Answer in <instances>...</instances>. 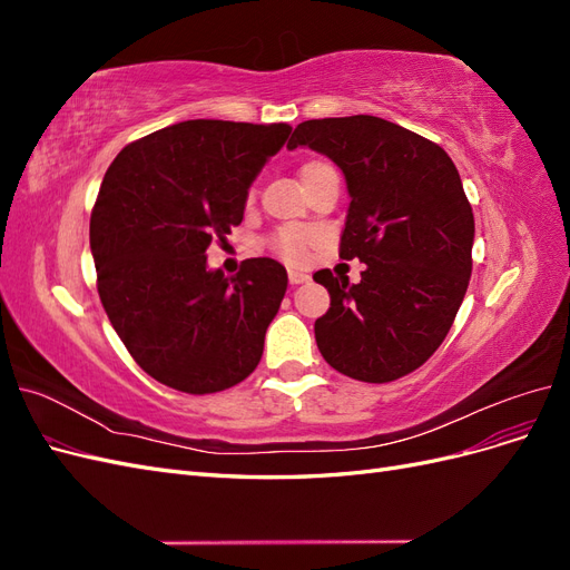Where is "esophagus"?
<instances>
[{"label": "esophagus", "mask_w": 570, "mask_h": 570, "mask_svg": "<svg viewBox=\"0 0 570 570\" xmlns=\"http://www.w3.org/2000/svg\"><path fill=\"white\" fill-rule=\"evenodd\" d=\"M287 278H289V283H292V285H302V283H308V281H312V275L304 273V271H289V273H287Z\"/></svg>", "instance_id": "34e87169"}]
</instances>
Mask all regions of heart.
Masks as SVG:
<instances>
[{"label": "heart", "instance_id": "1", "mask_svg": "<svg viewBox=\"0 0 570 570\" xmlns=\"http://www.w3.org/2000/svg\"><path fill=\"white\" fill-rule=\"evenodd\" d=\"M323 166V161H306L299 170V176H306L308 170H314ZM321 235L316 230H308V228H283L278 235L273 239V247L278 252L285 262L292 264H299L312 252V247L318 245Z\"/></svg>", "mask_w": 570, "mask_h": 570}]
</instances>
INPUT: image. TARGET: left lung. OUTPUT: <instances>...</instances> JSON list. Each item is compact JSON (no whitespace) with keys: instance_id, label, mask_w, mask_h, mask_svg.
<instances>
[{"instance_id":"1","label":"left lung","mask_w":570,"mask_h":570,"mask_svg":"<svg viewBox=\"0 0 570 570\" xmlns=\"http://www.w3.org/2000/svg\"><path fill=\"white\" fill-rule=\"evenodd\" d=\"M335 161L352 197L342 258L366 264L354 285L323 268L331 308L314 325L323 358L364 383L423 366L450 333L471 281L475 220L446 151L377 116L304 120L287 149Z\"/></svg>"}]
</instances>
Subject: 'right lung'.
<instances>
[{"label": "right lung", "instance_id": "add662e5", "mask_svg": "<svg viewBox=\"0 0 570 570\" xmlns=\"http://www.w3.org/2000/svg\"><path fill=\"white\" fill-rule=\"evenodd\" d=\"M292 128L183 120L120 149L101 180L90 249L105 312L154 381L187 394L228 390L258 366L287 289L275 258L237 275L206 249L245 216L249 187Z\"/></svg>", "mask_w": 570, "mask_h": 570}]
</instances>
